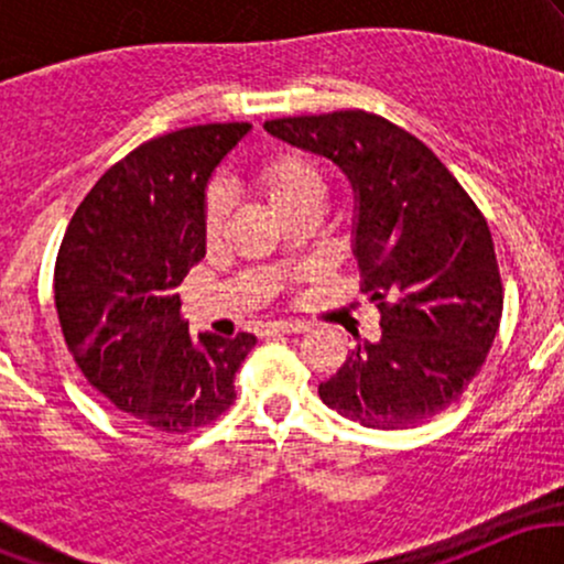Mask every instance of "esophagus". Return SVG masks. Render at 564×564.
Returning a JSON list of instances; mask_svg holds the SVG:
<instances>
[{
    "label": "esophagus",
    "instance_id": "esophagus-1",
    "mask_svg": "<svg viewBox=\"0 0 564 564\" xmlns=\"http://www.w3.org/2000/svg\"><path fill=\"white\" fill-rule=\"evenodd\" d=\"M268 334H304L310 332L307 323L302 321H275V323H268V328H264Z\"/></svg>",
    "mask_w": 564,
    "mask_h": 564
}]
</instances>
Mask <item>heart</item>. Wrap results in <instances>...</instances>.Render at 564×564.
Listing matches in <instances>:
<instances>
[{
    "instance_id": "1",
    "label": "heart",
    "mask_w": 564,
    "mask_h": 564,
    "mask_svg": "<svg viewBox=\"0 0 564 564\" xmlns=\"http://www.w3.org/2000/svg\"><path fill=\"white\" fill-rule=\"evenodd\" d=\"M257 185H260L262 196L268 198L278 217L304 204V200L323 198V193H326L321 170L304 156H281L268 161L260 170ZM225 217H228V193L217 185L206 196V232L217 236L223 230Z\"/></svg>"
}]
</instances>
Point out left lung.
Masks as SVG:
<instances>
[{"label":"left lung","mask_w":564,"mask_h":564,"mask_svg":"<svg viewBox=\"0 0 564 564\" xmlns=\"http://www.w3.org/2000/svg\"><path fill=\"white\" fill-rule=\"evenodd\" d=\"M273 138L334 161L355 193L352 254L381 313L318 394L371 430H405L475 379L501 323L488 223L422 140L366 111L264 121Z\"/></svg>","instance_id":"left-lung-1"}]
</instances>
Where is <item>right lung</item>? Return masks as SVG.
Segmentation results:
<instances>
[{
  "mask_svg": "<svg viewBox=\"0 0 564 564\" xmlns=\"http://www.w3.org/2000/svg\"><path fill=\"white\" fill-rule=\"evenodd\" d=\"M249 129L200 124L142 142L97 180L57 251L55 307L76 366L159 432L228 411L257 345L254 334L191 336L177 294L206 254V185Z\"/></svg>",
  "mask_w": 564,
  "mask_h": 564,
  "instance_id": "1",
  "label": "right lung"
}]
</instances>
